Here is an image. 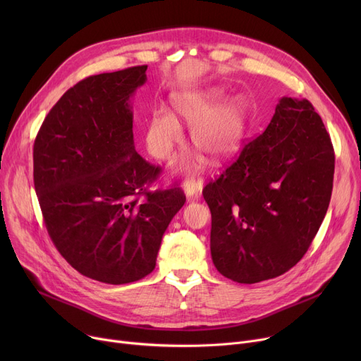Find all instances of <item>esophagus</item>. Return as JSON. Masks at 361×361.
<instances>
[{
	"instance_id": "1",
	"label": "esophagus",
	"mask_w": 361,
	"mask_h": 361,
	"mask_svg": "<svg viewBox=\"0 0 361 361\" xmlns=\"http://www.w3.org/2000/svg\"><path fill=\"white\" fill-rule=\"evenodd\" d=\"M183 187H184V193H185L188 200L199 199L200 190H202V187H203V181L202 180H196V178H188V180L184 181Z\"/></svg>"
}]
</instances>
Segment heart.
Segmentation results:
<instances>
[{
	"mask_svg": "<svg viewBox=\"0 0 361 361\" xmlns=\"http://www.w3.org/2000/svg\"><path fill=\"white\" fill-rule=\"evenodd\" d=\"M224 99L222 89L181 94L174 101L178 121L162 108L155 109L146 127V146L150 155L159 161L174 157L176 149L183 143V128L178 121L190 127L193 146L209 159L219 161L234 154L247 127L249 106L241 97L221 106ZM192 166L185 164L188 169Z\"/></svg>",
	"mask_w": 361,
	"mask_h": 361,
	"instance_id": "heart-1",
	"label": "heart"
}]
</instances>
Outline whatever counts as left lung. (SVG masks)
Returning <instances> with one entry per match:
<instances>
[{"label":"left lung","instance_id":"left-lung-1","mask_svg":"<svg viewBox=\"0 0 361 361\" xmlns=\"http://www.w3.org/2000/svg\"><path fill=\"white\" fill-rule=\"evenodd\" d=\"M334 169V146L313 105L281 98L267 130L203 188L218 272L255 283L290 271L326 215Z\"/></svg>","mask_w":361,"mask_h":361}]
</instances>
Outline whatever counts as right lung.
<instances>
[{
	"label": "right lung",
	"mask_w": 361,
	"mask_h": 361,
	"mask_svg": "<svg viewBox=\"0 0 361 361\" xmlns=\"http://www.w3.org/2000/svg\"><path fill=\"white\" fill-rule=\"evenodd\" d=\"M147 66L70 87L33 145V183L56 250L82 275L121 286L155 269L161 241L185 196L147 192L161 168L135 149L130 98Z\"/></svg>",
	"instance_id": "add662e5"
}]
</instances>
